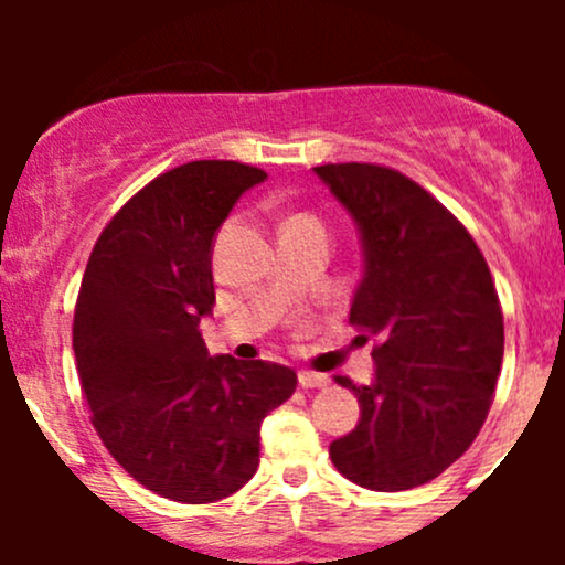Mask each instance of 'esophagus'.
<instances>
[{
	"label": "esophagus",
	"instance_id": "esophagus-1",
	"mask_svg": "<svg viewBox=\"0 0 565 565\" xmlns=\"http://www.w3.org/2000/svg\"><path fill=\"white\" fill-rule=\"evenodd\" d=\"M297 382H300V387L308 391V387H327L329 377L327 374H316V372H300L297 374Z\"/></svg>",
	"mask_w": 565,
	"mask_h": 565
}]
</instances>
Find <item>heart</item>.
Instances as JSON below:
<instances>
[{
  "mask_svg": "<svg viewBox=\"0 0 565 565\" xmlns=\"http://www.w3.org/2000/svg\"><path fill=\"white\" fill-rule=\"evenodd\" d=\"M297 223H316V220L310 215H302V212H297V215H291L287 220V225H297ZM287 225H284V228H287Z\"/></svg>",
  "mask_w": 565,
  "mask_h": 565,
  "instance_id": "obj_1",
  "label": "heart"
}]
</instances>
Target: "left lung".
<instances>
[{
    "mask_svg": "<svg viewBox=\"0 0 565 565\" xmlns=\"http://www.w3.org/2000/svg\"><path fill=\"white\" fill-rule=\"evenodd\" d=\"M313 172L361 233L350 323L380 337L369 385L334 377L361 419L329 457L364 489H414L470 449L491 408L504 353L494 278L468 228L406 174L359 161Z\"/></svg>",
    "mask_w": 565,
    "mask_h": 565,
    "instance_id": "left-lung-1",
    "label": "left lung"
}]
</instances>
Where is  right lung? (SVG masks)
<instances>
[{"label": "right lung", "instance_id": "right-lung-1", "mask_svg": "<svg viewBox=\"0 0 565 565\" xmlns=\"http://www.w3.org/2000/svg\"><path fill=\"white\" fill-rule=\"evenodd\" d=\"M268 178L242 161H188L159 174L97 238L74 310L84 401L106 449L172 502L231 497L260 465V425L295 393L270 361L212 359V246L244 191Z\"/></svg>", "mask_w": 565, "mask_h": 565}]
</instances>
